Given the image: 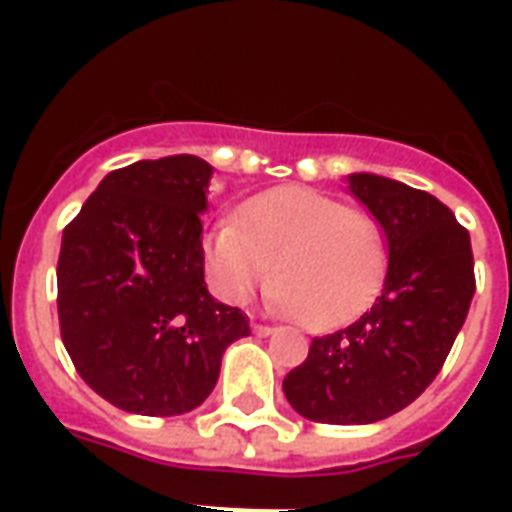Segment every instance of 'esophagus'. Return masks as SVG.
<instances>
[{
    "mask_svg": "<svg viewBox=\"0 0 512 512\" xmlns=\"http://www.w3.org/2000/svg\"><path fill=\"white\" fill-rule=\"evenodd\" d=\"M252 332L257 334V337H268V334L274 332V329H271V326H268V323H252Z\"/></svg>",
    "mask_w": 512,
    "mask_h": 512,
    "instance_id": "esophagus-1",
    "label": "esophagus"
}]
</instances>
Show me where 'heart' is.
Listing matches in <instances>:
<instances>
[{
  "instance_id": "1",
  "label": "heart",
  "mask_w": 512,
  "mask_h": 512,
  "mask_svg": "<svg viewBox=\"0 0 512 512\" xmlns=\"http://www.w3.org/2000/svg\"><path fill=\"white\" fill-rule=\"evenodd\" d=\"M205 263L224 301L244 304L274 279L279 310L310 329H334L378 296L386 238L370 213L321 191L285 186L213 224L205 233Z\"/></svg>"
}]
</instances>
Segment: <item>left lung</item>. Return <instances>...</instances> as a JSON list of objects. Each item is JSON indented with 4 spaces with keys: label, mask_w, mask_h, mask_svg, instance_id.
I'll return each mask as SVG.
<instances>
[{
    "label": "left lung",
    "mask_w": 512,
    "mask_h": 512,
    "mask_svg": "<svg viewBox=\"0 0 512 512\" xmlns=\"http://www.w3.org/2000/svg\"><path fill=\"white\" fill-rule=\"evenodd\" d=\"M348 191L384 230V288L354 323L315 337L282 381L290 406L326 425H370L414 403L474 296L472 241L444 202L370 172L348 175Z\"/></svg>",
    "instance_id": "left-lung-1"
}]
</instances>
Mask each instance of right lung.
<instances>
[{"instance_id":"obj_1","label":"right lung","mask_w":512,"mask_h":512,"mask_svg":"<svg viewBox=\"0 0 512 512\" xmlns=\"http://www.w3.org/2000/svg\"><path fill=\"white\" fill-rule=\"evenodd\" d=\"M213 167L197 156L109 172L62 233L57 310L84 384L142 417L197 408L249 318L208 293L202 219Z\"/></svg>"}]
</instances>
